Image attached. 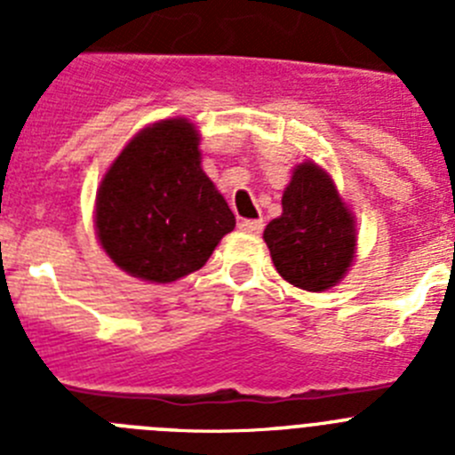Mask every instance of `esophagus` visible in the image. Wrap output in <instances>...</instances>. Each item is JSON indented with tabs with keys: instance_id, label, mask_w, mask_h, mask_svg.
Wrapping results in <instances>:
<instances>
[{
	"instance_id": "esophagus-1",
	"label": "esophagus",
	"mask_w": 455,
	"mask_h": 455,
	"mask_svg": "<svg viewBox=\"0 0 455 455\" xmlns=\"http://www.w3.org/2000/svg\"><path fill=\"white\" fill-rule=\"evenodd\" d=\"M239 230L251 232V235H259L264 230V220L262 219H243L239 220Z\"/></svg>"
}]
</instances>
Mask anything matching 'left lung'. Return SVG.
Listing matches in <instances>:
<instances>
[{"label":"left lung","mask_w":455,"mask_h":455,"mask_svg":"<svg viewBox=\"0 0 455 455\" xmlns=\"http://www.w3.org/2000/svg\"><path fill=\"white\" fill-rule=\"evenodd\" d=\"M277 273L305 291L339 283L355 255L353 216L332 180L312 162L300 164L284 188L283 216L264 230Z\"/></svg>","instance_id":"obj_1"}]
</instances>
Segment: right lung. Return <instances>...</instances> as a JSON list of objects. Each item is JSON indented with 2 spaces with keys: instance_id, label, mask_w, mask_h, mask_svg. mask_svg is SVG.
<instances>
[{
  "instance_id": "obj_1",
  "label": "right lung",
  "mask_w": 455,
  "mask_h": 455,
  "mask_svg": "<svg viewBox=\"0 0 455 455\" xmlns=\"http://www.w3.org/2000/svg\"><path fill=\"white\" fill-rule=\"evenodd\" d=\"M188 120L156 123L127 143L98 191L95 228L107 255L150 283L204 267L235 214L200 168Z\"/></svg>"
}]
</instances>
